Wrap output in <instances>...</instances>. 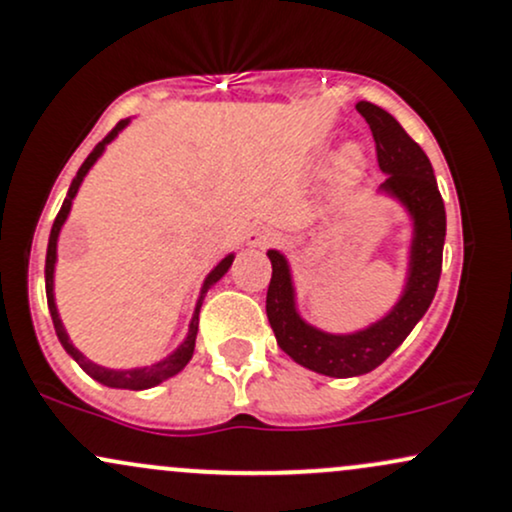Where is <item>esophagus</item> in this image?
Listing matches in <instances>:
<instances>
[{"label":"esophagus","instance_id":"obj_1","mask_svg":"<svg viewBox=\"0 0 512 512\" xmlns=\"http://www.w3.org/2000/svg\"><path fill=\"white\" fill-rule=\"evenodd\" d=\"M248 245L250 248H267V245H272L274 240H276V236H274V231H269V228H255V231H250L248 233Z\"/></svg>","mask_w":512,"mask_h":512}]
</instances>
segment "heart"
<instances>
[{
    "instance_id": "heart-1",
    "label": "heart",
    "mask_w": 512,
    "mask_h": 512,
    "mask_svg": "<svg viewBox=\"0 0 512 512\" xmlns=\"http://www.w3.org/2000/svg\"><path fill=\"white\" fill-rule=\"evenodd\" d=\"M366 168V156H363V149L358 144H349L339 151L337 163H334V173L342 182L356 180L358 175Z\"/></svg>"
}]
</instances>
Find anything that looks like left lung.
Returning a JSON list of instances; mask_svg holds the SVG:
<instances>
[{"instance_id": "8db88e82", "label": "left lung", "mask_w": 512, "mask_h": 512, "mask_svg": "<svg viewBox=\"0 0 512 512\" xmlns=\"http://www.w3.org/2000/svg\"><path fill=\"white\" fill-rule=\"evenodd\" d=\"M356 110L366 117L378 151V166L387 175L378 192L397 199L414 221L407 284L395 308L351 334L317 330L298 313L289 260L279 250L267 252L272 262L267 317L276 344L303 368L330 378H354L378 368L426 315L443 267L445 204L431 161L387 110L368 101L356 103Z\"/></svg>"}]
</instances>
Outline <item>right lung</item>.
<instances>
[{
  "instance_id": "1",
  "label": "right lung",
  "mask_w": 512,
  "mask_h": 512,
  "mask_svg": "<svg viewBox=\"0 0 512 512\" xmlns=\"http://www.w3.org/2000/svg\"><path fill=\"white\" fill-rule=\"evenodd\" d=\"M129 125V117L127 120H120L115 125L113 132L108 134V137L103 139V142L96 144V149L88 154V158L84 163H81L79 173H76V178L72 180V185H69V192L67 197H64L62 202V209L60 214H57L55 223H52V231H50V243H48V257H45V293H48V308H50V317H52V325H55V332H57V339H60V344L64 346V351H67L69 356L74 358L76 363H79L81 368L86 370L88 375H91L93 380H98L101 385H108V387H117V390H149V387H156L161 385L163 380L173 378V375H178L182 368L190 363L192 354H195V339H197V325H199V308H202V301L204 296H207V291L211 286L216 284V281L221 279L223 274L228 272V267L233 264V252L231 255H226L223 260L216 264L214 269L207 274V279H204L202 284V291H199V298H197V305H195V313H192V320H190V330H187V337L185 342H182L178 349L173 351V354L163 358V361L154 363V366H144V368H127V370H115V368H105V366H98V363L88 361V358L81 354L79 349L72 344V339H69L67 330H64L62 320H60V313H57V303H55V262H57V238H60V231L64 226V221H67L69 211H72V202L76 197V192H79L81 182H84L86 173L93 168V163L98 161V158L103 156L105 146H108L117 134L122 132Z\"/></svg>"
}]
</instances>
